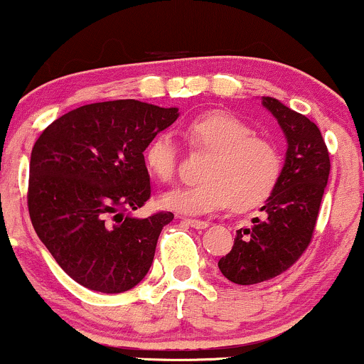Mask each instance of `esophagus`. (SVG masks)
<instances>
[{
  "label": "esophagus",
  "instance_id": "obj_1",
  "mask_svg": "<svg viewBox=\"0 0 364 364\" xmlns=\"http://www.w3.org/2000/svg\"><path fill=\"white\" fill-rule=\"evenodd\" d=\"M183 223L191 225V228H195V229H207L208 228L207 220H200V219H183Z\"/></svg>",
  "mask_w": 364,
  "mask_h": 364
}]
</instances>
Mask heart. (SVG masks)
<instances>
[{"label":"heart","instance_id":"obj_1","mask_svg":"<svg viewBox=\"0 0 364 364\" xmlns=\"http://www.w3.org/2000/svg\"><path fill=\"white\" fill-rule=\"evenodd\" d=\"M196 147L212 150L202 183L174 188L161 196V203L179 214L203 215L232 203L236 210H250L265 202L277 186L282 157L274 141L255 135L253 128L228 111L196 116L185 129ZM149 173L168 183L178 168V147L169 133L149 140L144 150Z\"/></svg>","mask_w":364,"mask_h":364}]
</instances>
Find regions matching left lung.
Wrapping results in <instances>:
<instances>
[{
	"instance_id": "8db88e82",
	"label": "left lung",
	"mask_w": 364,
	"mask_h": 364,
	"mask_svg": "<svg viewBox=\"0 0 364 364\" xmlns=\"http://www.w3.org/2000/svg\"><path fill=\"white\" fill-rule=\"evenodd\" d=\"M262 106L277 119L287 141L282 173L252 228L236 232L232 250L219 260L231 282L250 286L277 277L310 245L330 174L328 150L318 127L274 97Z\"/></svg>"
}]
</instances>
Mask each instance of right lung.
<instances>
[{
	"label": "right lung",
	"mask_w": 364,
	"mask_h": 364,
	"mask_svg": "<svg viewBox=\"0 0 364 364\" xmlns=\"http://www.w3.org/2000/svg\"><path fill=\"white\" fill-rule=\"evenodd\" d=\"M178 107L135 99L87 104L53 121L31 156L28 214L58 265L90 291L118 294L149 272L162 228L132 210L150 196L149 140L178 119Z\"/></svg>",
	"instance_id": "add662e5"
}]
</instances>
